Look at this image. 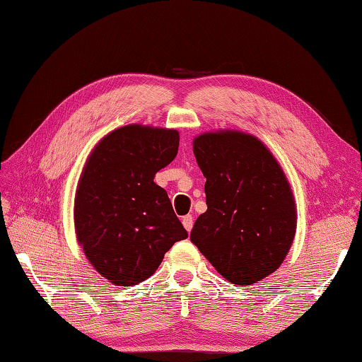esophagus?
I'll return each mask as SVG.
<instances>
[{
  "label": "esophagus",
  "mask_w": 362,
  "mask_h": 362,
  "mask_svg": "<svg viewBox=\"0 0 362 362\" xmlns=\"http://www.w3.org/2000/svg\"><path fill=\"white\" fill-rule=\"evenodd\" d=\"M182 224H183V228H185L188 232L193 229V216L191 215H185L182 218Z\"/></svg>",
  "instance_id": "1"
}]
</instances>
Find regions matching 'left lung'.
I'll return each mask as SVG.
<instances>
[{"instance_id":"1","label":"left lung","mask_w":362,"mask_h":362,"mask_svg":"<svg viewBox=\"0 0 362 362\" xmlns=\"http://www.w3.org/2000/svg\"><path fill=\"white\" fill-rule=\"evenodd\" d=\"M193 152L207 179V211L196 219L191 242L224 279L256 284L278 270L295 238L286 174L264 143L243 132L199 134Z\"/></svg>"}]
</instances>
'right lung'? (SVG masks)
<instances>
[{"mask_svg":"<svg viewBox=\"0 0 362 362\" xmlns=\"http://www.w3.org/2000/svg\"><path fill=\"white\" fill-rule=\"evenodd\" d=\"M179 151V132L125 125L90 152L75 194V232L88 260L115 286L152 276L165 252L188 237L153 177Z\"/></svg>","mask_w":362,"mask_h":362,"instance_id":"1","label":"right lung"}]
</instances>
